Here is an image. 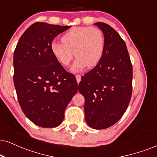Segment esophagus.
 <instances>
[{
  "instance_id": "34e87169",
  "label": "esophagus",
  "mask_w": 157,
  "mask_h": 157,
  "mask_svg": "<svg viewBox=\"0 0 157 157\" xmlns=\"http://www.w3.org/2000/svg\"><path fill=\"white\" fill-rule=\"evenodd\" d=\"M75 77H76L77 83L80 82V80H81V76H80V75H75Z\"/></svg>"
}]
</instances>
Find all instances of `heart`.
Here are the masks:
<instances>
[{"mask_svg": "<svg viewBox=\"0 0 157 157\" xmlns=\"http://www.w3.org/2000/svg\"><path fill=\"white\" fill-rule=\"evenodd\" d=\"M62 43L53 42L51 50L53 56L63 66H69L75 55L77 58L72 67L73 72L85 67L98 64L104 54L105 38L101 29L91 27H75L61 37Z\"/></svg>", "mask_w": 157, "mask_h": 157, "instance_id": "obj_1", "label": "heart"}]
</instances>
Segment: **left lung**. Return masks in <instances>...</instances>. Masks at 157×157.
I'll list each match as a JSON object with an SVG mask.
<instances>
[{
    "label": "left lung",
    "instance_id": "left-lung-1",
    "mask_svg": "<svg viewBox=\"0 0 157 157\" xmlns=\"http://www.w3.org/2000/svg\"><path fill=\"white\" fill-rule=\"evenodd\" d=\"M105 49L101 61L81 77L79 88L85 98V117L88 126L96 130L114 124L128 109L132 96V66L128 48L120 35L103 22Z\"/></svg>",
    "mask_w": 157,
    "mask_h": 157
}]
</instances>
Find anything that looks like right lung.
I'll use <instances>...</instances> for the list:
<instances>
[{
    "label": "right lung",
    "instance_id": "add662e5",
    "mask_svg": "<svg viewBox=\"0 0 157 157\" xmlns=\"http://www.w3.org/2000/svg\"><path fill=\"white\" fill-rule=\"evenodd\" d=\"M35 22L19 38L13 53V82L21 110L41 128L62 122L77 91L74 75L67 72L51 50L53 40L70 28Z\"/></svg>",
    "mask_w": 157,
    "mask_h": 157
}]
</instances>
